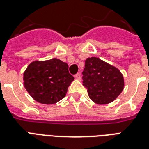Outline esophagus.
Returning <instances> with one entry per match:
<instances>
[{
    "instance_id": "obj_1",
    "label": "esophagus",
    "mask_w": 149,
    "mask_h": 149,
    "mask_svg": "<svg viewBox=\"0 0 149 149\" xmlns=\"http://www.w3.org/2000/svg\"><path fill=\"white\" fill-rule=\"evenodd\" d=\"M74 77L76 79H78V80H79V79H81V75L79 74V73H77V74L74 76Z\"/></svg>"
}]
</instances>
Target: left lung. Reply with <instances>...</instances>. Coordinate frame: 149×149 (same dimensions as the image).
Masks as SVG:
<instances>
[{
	"mask_svg": "<svg viewBox=\"0 0 149 149\" xmlns=\"http://www.w3.org/2000/svg\"><path fill=\"white\" fill-rule=\"evenodd\" d=\"M82 79L89 97L97 104L113 102L125 86V79L120 70L97 57L86 58Z\"/></svg>",
	"mask_w": 149,
	"mask_h": 149,
	"instance_id": "left-lung-1",
	"label": "left lung"
}]
</instances>
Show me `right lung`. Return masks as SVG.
<instances>
[{
	"mask_svg": "<svg viewBox=\"0 0 149 149\" xmlns=\"http://www.w3.org/2000/svg\"><path fill=\"white\" fill-rule=\"evenodd\" d=\"M69 65L58 58L31 62L23 73L24 86L38 103L53 104L65 97L74 77Z\"/></svg>",
	"mask_w": 149,
	"mask_h": 149,
	"instance_id": "right-lung-1",
	"label": "right lung"
}]
</instances>
